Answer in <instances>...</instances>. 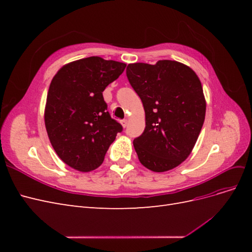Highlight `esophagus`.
I'll use <instances>...</instances> for the list:
<instances>
[{"instance_id": "34e87169", "label": "esophagus", "mask_w": 252, "mask_h": 252, "mask_svg": "<svg viewBox=\"0 0 252 252\" xmlns=\"http://www.w3.org/2000/svg\"><path fill=\"white\" fill-rule=\"evenodd\" d=\"M127 123H128L127 120H122V121H121V124H122V126H123L124 128L127 126Z\"/></svg>"}]
</instances>
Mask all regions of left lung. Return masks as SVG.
Wrapping results in <instances>:
<instances>
[{
    "mask_svg": "<svg viewBox=\"0 0 252 252\" xmlns=\"http://www.w3.org/2000/svg\"><path fill=\"white\" fill-rule=\"evenodd\" d=\"M129 83L142 100L144 132L133 146L143 166L164 172L191 154L206 113V101L196 73L177 61L129 64Z\"/></svg>",
    "mask_w": 252,
    "mask_h": 252,
    "instance_id": "8db88e82",
    "label": "left lung"
}]
</instances>
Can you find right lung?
<instances>
[{
  "label": "right lung",
  "mask_w": 252,
  "mask_h": 252,
  "mask_svg": "<svg viewBox=\"0 0 252 252\" xmlns=\"http://www.w3.org/2000/svg\"><path fill=\"white\" fill-rule=\"evenodd\" d=\"M125 63L89 57L64 65L53 77L44 120L50 143L71 168L100 166L123 127L111 119L103 91L123 73Z\"/></svg>",
  "instance_id": "add662e5"
}]
</instances>
